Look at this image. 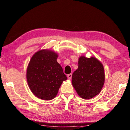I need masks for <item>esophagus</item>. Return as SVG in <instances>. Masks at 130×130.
Instances as JSON below:
<instances>
[{
    "label": "esophagus",
    "instance_id": "esophagus-1",
    "mask_svg": "<svg viewBox=\"0 0 130 130\" xmlns=\"http://www.w3.org/2000/svg\"><path fill=\"white\" fill-rule=\"evenodd\" d=\"M72 74H69L68 75V78L69 80H71V79L72 78Z\"/></svg>",
    "mask_w": 130,
    "mask_h": 130
}]
</instances>
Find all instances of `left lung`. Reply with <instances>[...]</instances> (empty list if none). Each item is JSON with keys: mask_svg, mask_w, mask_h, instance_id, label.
I'll return each mask as SVG.
<instances>
[{"mask_svg": "<svg viewBox=\"0 0 130 130\" xmlns=\"http://www.w3.org/2000/svg\"><path fill=\"white\" fill-rule=\"evenodd\" d=\"M105 82L102 64L94 57L81 56L78 68L73 73L72 83L77 94L84 99H92L100 93Z\"/></svg>", "mask_w": 130, "mask_h": 130, "instance_id": "8db88e82", "label": "left lung"}]
</instances>
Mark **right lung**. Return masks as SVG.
Returning a JSON list of instances; mask_svg holds the SVG:
<instances>
[{"mask_svg": "<svg viewBox=\"0 0 130 130\" xmlns=\"http://www.w3.org/2000/svg\"><path fill=\"white\" fill-rule=\"evenodd\" d=\"M58 55L51 50L38 51L32 56L27 71V80L33 94L42 100L54 99L66 75L56 61Z\"/></svg>", "mask_w": 130, "mask_h": 130, "instance_id": "add662e5", "label": "right lung"}]
</instances>
